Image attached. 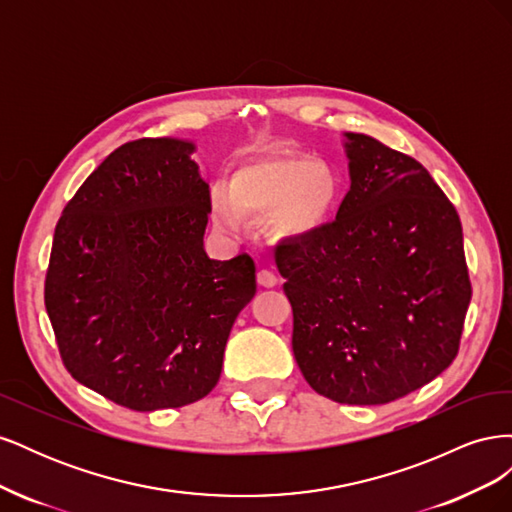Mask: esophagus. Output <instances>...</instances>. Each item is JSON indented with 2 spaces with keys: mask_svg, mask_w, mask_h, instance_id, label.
I'll return each mask as SVG.
<instances>
[{
  "mask_svg": "<svg viewBox=\"0 0 512 512\" xmlns=\"http://www.w3.org/2000/svg\"><path fill=\"white\" fill-rule=\"evenodd\" d=\"M256 282L262 286V288H273V286H277V275L273 273V271H269V269H260L258 271V275H256Z\"/></svg>",
  "mask_w": 512,
  "mask_h": 512,
  "instance_id": "1",
  "label": "esophagus"
}]
</instances>
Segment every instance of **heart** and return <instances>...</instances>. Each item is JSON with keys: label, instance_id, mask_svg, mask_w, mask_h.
<instances>
[{"label": "heart", "instance_id": "1", "mask_svg": "<svg viewBox=\"0 0 512 512\" xmlns=\"http://www.w3.org/2000/svg\"><path fill=\"white\" fill-rule=\"evenodd\" d=\"M339 183L333 170L307 156H265L235 170L228 188L211 192V218L224 232H239L247 215L271 213L280 241L314 237L331 220Z\"/></svg>", "mask_w": 512, "mask_h": 512}]
</instances>
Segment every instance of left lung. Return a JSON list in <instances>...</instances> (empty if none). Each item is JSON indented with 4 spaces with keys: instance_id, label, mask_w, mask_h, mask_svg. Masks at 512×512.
<instances>
[{
    "instance_id": "1",
    "label": "left lung",
    "mask_w": 512,
    "mask_h": 512,
    "mask_svg": "<svg viewBox=\"0 0 512 512\" xmlns=\"http://www.w3.org/2000/svg\"><path fill=\"white\" fill-rule=\"evenodd\" d=\"M350 190L335 222L277 247L292 352L312 389L380 406L453 363L472 299L461 222L414 158L344 134Z\"/></svg>"
}]
</instances>
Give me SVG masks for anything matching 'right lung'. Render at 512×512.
I'll return each instance as SVG.
<instances>
[{"label":"right lung","mask_w":512,"mask_h":512,"mask_svg":"<svg viewBox=\"0 0 512 512\" xmlns=\"http://www.w3.org/2000/svg\"><path fill=\"white\" fill-rule=\"evenodd\" d=\"M185 138L115 149L66 205L44 284L66 369L136 412L213 391L232 324L256 294L254 260L205 252L209 185Z\"/></svg>","instance_id":"right-lung-1"}]
</instances>
